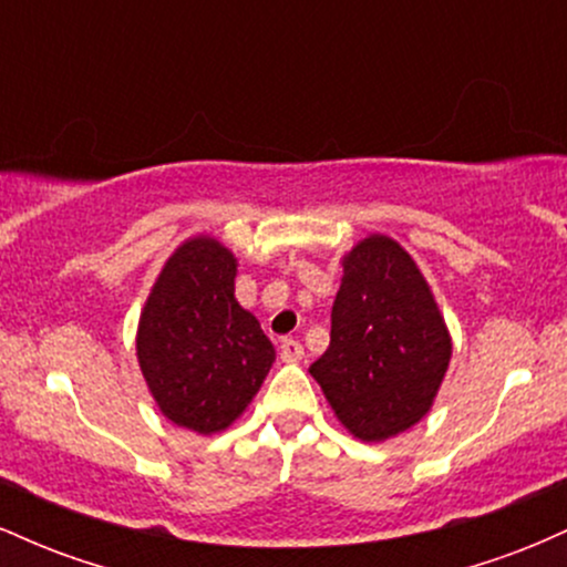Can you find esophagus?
Wrapping results in <instances>:
<instances>
[{
  "label": "esophagus",
  "instance_id": "34e87169",
  "mask_svg": "<svg viewBox=\"0 0 567 567\" xmlns=\"http://www.w3.org/2000/svg\"><path fill=\"white\" fill-rule=\"evenodd\" d=\"M279 357H282L285 362H301L303 360L301 341H296V338H285V341L279 343Z\"/></svg>",
  "mask_w": 567,
  "mask_h": 567
}]
</instances>
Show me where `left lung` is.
I'll use <instances>...</instances> for the list:
<instances>
[{
    "mask_svg": "<svg viewBox=\"0 0 567 567\" xmlns=\"http://www.w3.org/2000/svg\"><path fill=\"white\" fill-rule=\"evenodd\" d=\"M451 362V336L419 266L373 234L343 258L330 347L309 373L354 437L381 442L432 408Z\"/></svg>",
    "mask_w": 567,
    "mask_h": 567,
    "instance_id": "1",
    "label": "left lung"
}]
</instances>
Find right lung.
Segmentation results:
<instances>
[{
	"instance_id": "1",
	"label": "right lung",
	"mask_w": 567,
	"mask_h": 567,
	"mask_svg": "<svg viewBox=\"0 0 567 567\" xmlns=\"http://www.w3.org/2000/svg\"><path fill=\"white\" fill-rule=\"evenodd\" d=\"M237 261L210 237L165 264L141 315L138 362L162 413L199 434L220 432L256 396L275 362L261 324L234 298Z\"/></svg>"
}]
</instances>
